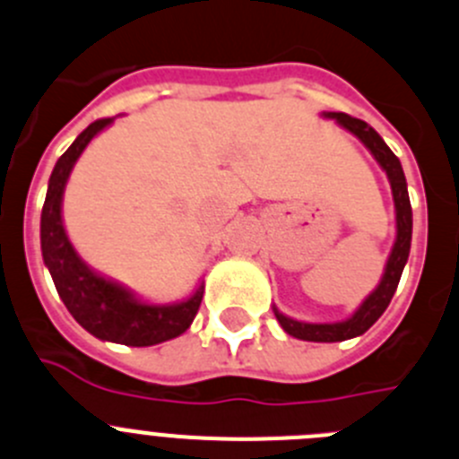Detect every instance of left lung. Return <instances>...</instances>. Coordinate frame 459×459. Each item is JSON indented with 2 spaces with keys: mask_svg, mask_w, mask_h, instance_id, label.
I'll return each mask as SVG.
<instances>
[{
  "mask_svg": "<svg viewBox=\"0 0 459 459\" xmlns=\"http://www.w3.org/2000/svg\"><path fill=\"white\" fill-rule=\"evenodd\" d=\"M328 117L337 119V124H342L346 131L358 135L365 143V147L374 153L380 167L387 171L389 183H392L394 205H396V242H394L392 255H389L387 267H385L383 281L365 299V303L355 310V315L351 319L340 321V324H306V321L290 319V316H285L282 312H278L273 307V315H276L282 331L288 333V335L297 337V340L306 342H344L369 331L376 321H378V316L387 310L389 301H392L394 292H396L401 273H403L405 263H408L410 242H412V208H410L408 183H405L403 167H401L398 158L394 156L392 149L385 144V140L380 138L378 133L369 124L362 122V119L351 117L346 113H328Z\"/></svg>",
  "mask_w": 459,
  "mask_h": 459,
  "instance_id": "obj_1",
  "label": "left lung"
}]
</instances>
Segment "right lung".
Returning a JSON list of instances; mask_svg holds the SVG:
<instances>
[{"label":"right lung","mask_w":459,"mask_h":459,"mask_svg":"<svg viewBox=\"0 0 459 459\" xmlns=\"http://www.w3.org/2000/svg\"><path fill=\"white\" fill-rule=\"evenodd\" d=\"M110 122L113 119L104 117L90 124L56 162L40 217L42 258L54 278L58 297L85 331L115 344L153 346L174 340L190 328L204 299V285L177 306H149L115 282L90 272L63 229L61 201L67 177L90 140Z\"/></svg>","instance_id":"add662e5"}]
</instances>
